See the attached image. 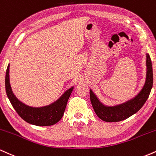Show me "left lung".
<instances>
[{
    "mask_svg": "<svg viewBox=\"0 0 156 156\" xmlns=\"http://www.w3.org/2000/svg\"><path fill=\"white\" fill-rule=\"evenodd\" d=\"M146 58L147 73L145 83L139 94L133 99L113 106L105 105L99 101L92 90H90L91 105L96 114L99 119L107 122H120L133 116L142 108L147 100L153 83L152 62L147 53L146 55Z\"/></svg>",
    "mask_w": 156,
    "mask_h": 156,
    "instance_id": "8db88e82",
    "label": "left lung"
}]
</instances>
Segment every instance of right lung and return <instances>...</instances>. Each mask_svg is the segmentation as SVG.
Segmentation results:
<instances>
[{
	"instance_id": "add662e5",
	"label": "right lung",
	"mask_w": 156,
	"mask_h": 156,
	"mask_svg": "<svg viewBox=\"0 0 156 156\" xmlns=\"http://www.w3.org/2000/svg\"><path fill=\"white\" fill-rule=\"evenodd\" d=\"M6 95L14 109L24 121L37 126H51L57 123L64 114L66 105L73 87H70L55 102L43 107H31L25 105L15 97L9 82V64L6 69L5 78Z\"/></svg>"
}]
</instances>
